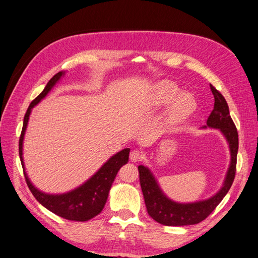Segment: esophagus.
<instances>
[{
	"label": "esophagus",
	"instance_id": "34e87169",
	"mask_svg": "<svg viewBox=\"0 0 258 258\" xmlns=\"http://www.w3.org/2000/svg\"><path fill=\"white\" fill-rule=\"evenodd\" d=\"M142 158H143V153H141L140 150L135 149V150H132V151H131V154H130V159H131V161L138 162V161L142 160Z\"/></svg>",
	"mask_w": 258,
	"mask_h": 258
}]
</instances>
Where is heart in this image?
I'll return each instance as SVG.
<instances>
[{
  "instance_id": "heart-1",
  "label": "heart",
  "mask_w": 258,
  "mask_h": 258,
  "mask_svg": "<svg viewBox=\"0 0 258 258\" xmlns=\"http://www.w3.org/2000/svg\"><path fill=\"white\" fill-rule=\"evenodd\" d=\"M179 94L180 89L177 86L170 82H162L156 86L150 96L149 102L154 109L162 108L176 99L170 105L164 117V125L167 127H174L185 122L195 111L196 103L194 98L188 94H182L180 96Z\"/></svg>"
}]
</instances>
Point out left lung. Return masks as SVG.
Masks as SVG:
<instances>
[{
	"instance_id": "left-lung-1",
	"label": "left lung",
	"mask_w": 258,
	"mask_h": 258,
	"mask_svg": "<svg viewBox=\"0 0 258 258\" xmlns=\"http://www.w3.org/2000/svg\"><path fill=\"white\" fill-rule=\"evenodd\" d=\"M210 89L215 98V107L207 118V124L203 126V128L210 127L219 130L228 142L231 155L229 169L224 177L222 187L207 200L194 203H177L170 200L163 193L155 175L147 167L138 166L141 187L148 215L154 220L164 226H190V224H196L205 220L227 195L233 183L236 168V155L239 149V135L230 116L226 99L213 85H210Z\"/></svg>"
}]
</instances>
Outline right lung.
<instances>
[{
	"label": "right lung",
	"mask_w": 258,
	"mask_h": 258,
	"mask_svg": "<svg viewBox=\"0 0 258 258\" xmlns=\"http://www.w3.org/2000/svg\"><path fill=\"white\" fill-rule=\"evenodd\" d=\"M65 75V72H58L52 77L45 86L43 91L29 105L24 117V124L21 138H19V158L24 170L25 179L32 195L40 203L43 207L52 213L60 216L64 219L73 221H87L91 218L96 217L102 211L105 203H107L110 188L112 186L115 176L122 166L128 161L130 148H125L117 154L112 156L110 159L103 163V166L99 169L91 177L83 183L78 187L63 194H48L38 189L31 183L29 177L26 173L24 158H23V143L24 136L27 130L29 116L32 108L40 102L47 96L55 84Z\"/></svg>",
	"instance_id": "right-lung-1"
}]
</instances>
